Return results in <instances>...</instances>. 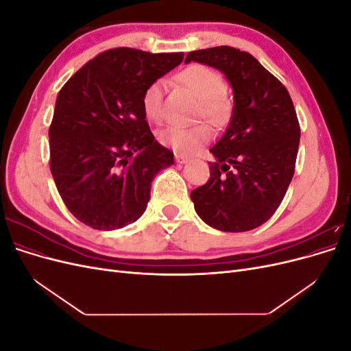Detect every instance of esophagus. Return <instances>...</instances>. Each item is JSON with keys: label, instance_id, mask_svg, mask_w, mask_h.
Returning a JSON list of instances; mask_svg holds the SVG:
<instances>
[{"label": "esophagus", "instance_id": "34e87169", "mask_svg": "<svg viewBox=\"0 0 351 351\" xmlns=\"http://www.w3.org/2000/svg\"><path fill=\"white\" fill-rule=\"evenodd\" d=\"M189 156H186V155H182V154H178V155H176V161L178 162V164H186V162H189Z\"/></svg>", "mask_w": 351, "mask_h": 351}]
</instances>
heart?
I'll list each match as a JSON object with an SVG mask.
<instances>
[{
	"label": "heart",
	"instance_id": "obj_1",
	"mask_svg": "<svg viewBox=\"0 0 351 351\" xmlns=\"http://www.w3.org/2000/svg\"><path fill=\"white\" fill-rule=\"evenodd\" d=\"M177 80L199 98V112L212 124L226 120L230 105L224 97V79L221 74L204 64H190L177 74ZM164 82L154 80L142 93V110L152 123L164 117ZM209 141V130L204 124H171L158 133V142L180 154H193Z\"/></svg>",
	"mask_w": 351,
	"mask_h": 351
}]
</instances>
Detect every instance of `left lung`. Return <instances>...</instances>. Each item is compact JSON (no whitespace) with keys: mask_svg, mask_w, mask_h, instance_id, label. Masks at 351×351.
<instances>
[{"mask_svg":"<svg viewBox=\"0 0 351 351\" xmlns=\"http://www.w3.org/2000/svg\"><path fill=\"white\" fill-rule=\"evenodd\" d=\"M226 74L234 107L226 133L210 147V178L190 197L208 226L243 232L262 226L280 206L294 176L300 125L284 84L249 52L214 47L189 52Z\"/></svg>","mask_w":351,"mask_h":351,"instance_id":"8db88e82","label":"left lung"}]
</instances>
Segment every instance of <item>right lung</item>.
I'll return each instance as SVG.
<instances>
[{
	"instance_id": "obj_1",
	"label": "right lung",
	"mask_w": 351,
	"mask_h": 351,
	"mask_svg": "<svg viewBox=\"0 0 351 351\" xmlns=\"http://www.w3.org/2000/svg\"><path fill=\"white\" fill-rule=\"evenodd\" d=\"M183 57L108 49L58 92L49 168L62 202L83 224L105 231L132 224L147 206L155 176L174 164V154L149 129L142 93Z\"/></svg>"
}]
</instances>
